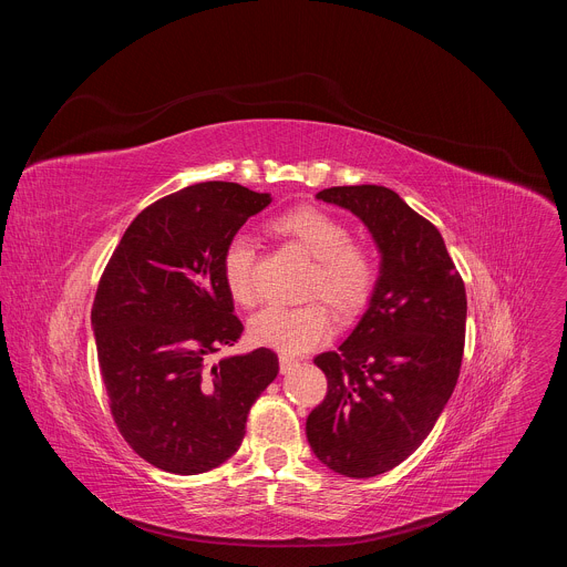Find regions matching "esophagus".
Here are the masks:
<instances>
[{
    "mask_svg": "<svg viewBox=\"0 0 567 567\" xmlns=\"http://www.w3.org/2000/svg\"><path fill=\"white\" fill-rule=\"evenodd\" d=\"M296 365H298V359L287 357V354H280V372H282V374H287V372L293 370Z\"/></svg>",
    "mask_w": 567,
    "mask_h": 567,
    "instance_id": "obj_1",
    "label": "esophagus"
}]
</instances>
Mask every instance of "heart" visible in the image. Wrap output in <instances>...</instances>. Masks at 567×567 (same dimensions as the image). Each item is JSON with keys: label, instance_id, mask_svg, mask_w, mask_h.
<instances>
[{"label": "heart", "instance_id": "heart-1", "mask_svg": "<svg viewBox=\"0 0 567 567\" xmlns=\"http://www.w3.org/2000/svg\"><path fill=\"white\" fill-rule=\"evenodd\" d=\"M271 230L313 258L307 276V298H322L337 313L359 311L377 285L374 254L352 241L350 228L328 210L300 206L278 215ZM221 274L230 296L245 307L258 300L256 241L235 235L221 256ZM251 339L282 354H302L332 334V316L326 305L313 300L300 307L269 305L249 322Z\"/></svg>", "mask_w": 567, "mask_h": 567}]
</instances>
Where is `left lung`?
<instances>
[{"label":"left lung","mask_w":567,"mask_h":567,"mask_svg":"<svg viewBox=\"0 0 567 567\" xmlns=\"http://www.w3.org/2000/svg\"><path fill=\"white\" fill-rule=\"evenodd\" d=\"M316 197L368 226L381 267L352 334L313 359L328 394L307 417V442L332 471L372 477L413 455L451 399L466 291L440 230L394 190L334 186Z\"/></svg>","instance_id":"8db88e82"}]
</instances>
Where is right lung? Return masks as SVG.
<instances>
[{"instance_id":"1","label":"right lung","mask_w":567,"mask_h":567,"mask_svg":"<svg viewBox=\"0 0 567 567\" xmlns=\"http://www.w3.org/2000/svg\"><path fill=\"white\" fill-rule=\"evenodd\" d=\"M269 204L230 182L177 190L134 217L101 276L92 328L112 417L156 468L195 475L226 462L278 374L267 348L213 361L245 330L224 249Z\"/></svg>"}]
</instances>
